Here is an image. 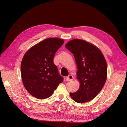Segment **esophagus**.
I'll use <instances>...</instances> for the list:
<instances>
[{
    "mask_svg": "<svg viewBox=\"0 0 127 127\" xmlns=\"http://www.w3.org/2000/svg\"><path fill=\"white\" fill-rule=\"evenodd\" d=\"M74 77L72 75H69L67 77H66V81H72V80L73 79Z\"/></svg>",
    "mask_w": 127,
    "mask_h": 127,
    "instance_id": "1",
    "label": "esophagus"
}]
</instances>
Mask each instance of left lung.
I'll list each match as a JSON object with an SVG mask.
<instances>
[{"instance_id":"obj_1","label":"left lung","mask_w":127,"mask_h":127,"mask_svg":"<svg viewBox=\"0 0 127 127\" xmlns=\"http://www.w3.org/2000/svg\"><path fill=\"white\" fill-rule=\"evenodd\" d=\"M65 47L73 54L77 64L80 87L70 93L72 99L82 103L94 99L103 87L107 77V64L101 52L85 41L74 39Z\"/></svg>"}]
</instances>
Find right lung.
<instances>
[{"mask_svg":"<svg viewBox=\"0 0 127 127\" xmlns=\"http://www.w3.org/2000/svg\"><path fill=\"white\" fill-rule=\"evenodd\" d=\"M63 43L62 39L48 38L25 54L21 63L22 80L26 90L34 97H49L63 81L53 62L55 53Z\"/></svg>","mask_w":127,"mask_h":127,"instance_id":"add662e5","label":"right lung"}]
</instances>
